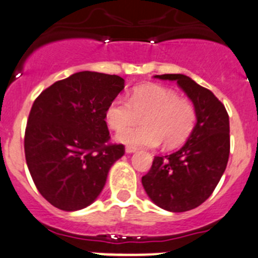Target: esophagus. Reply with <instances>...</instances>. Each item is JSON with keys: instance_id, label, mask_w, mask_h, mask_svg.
<instances>
[{"instance_id": "obj_1", "label": "esophagus", "mask_w": 258, "mask_h": 258, "mask_svg": "<svg viewBox=\"0 0 258 258\" xmlns=\"http://www.w3.org/2000/svg\"><path fill=\"white\" fill-rule=\"evenodd\" d=\"M125 152L128 153V154H130V153L137 152V148H135V147H126V148H125Z\"/></svg>"}]
</instances>
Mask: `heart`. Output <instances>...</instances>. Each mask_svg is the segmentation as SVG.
I'll return each instance as SVG.
<instances>
[{
    "label": "heart",
    "mask_w": 258,
    "mask_h": 258,
    "mask_svg": "<svg viewBox=\"0 0 258 258\" xmlns=\"http://www.w3.org/2000/svg\"><path fill=\"white\" fill-rule=\"evenodd\" d=\"M140 117L144 123L127 126ZM105 119L110 129H122L116 138L124 144L157 147L163 142L165 147H174L189 137L197 121V113L195 105L179 98L173 89L147 85L135 89L129 99H114L106 109Z\"/></svg>",
    "instance_id": "obj_1"
}]
</instances>
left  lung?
<instances>
[{
	"label": "left lung",
	"mask_w": 258,
	"mask_h": 258,
	"mask_svg": "<svg viewBox=\"0 0 258 258\" xmlns=\"http://www.w3.org/2000/svg\"><path fill=\"white\" fill-rule=\"evenodd\" d=\"M154 78L177 81L195 105L197 123L180 149L154 157L142 184L158 207L185 212L212 195L224 173L229 157V118L215 94L189 76L164 74Z\"/></svg>",
	"instance_id": "obj_1"
}]
</instances>
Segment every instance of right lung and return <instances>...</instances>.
<instances>
[{"instance_id":"right-lung-1","label":"right lung","mask_w":258,"mask_h":258,"mask_svg":"<svg viewBox=\"0 0 258 258\" xmlns=\"http://www.w3.org/2000/svg\"><path fill=\"white\" fill-rule=\"evenodd\" d=\"M124 89L118 75L80 71L56 81L34 101L25 157L35 185L58 210H83L98 198L109 169L124 155L109 144L105 113Z\"/></svg>"}]
</instances>
